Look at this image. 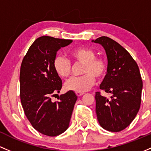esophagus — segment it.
I'll return each instance as SVG.
<instances>
[{"mask_svg":"<svg viewBox=\"0 0 151 151\" xmlns=\"http://www.w3.org/2000/svg\"><path fill=\"white\" fill-rule=\"evenodd\" d=\"M76 95L78 96V97H80V96L83 95L84 93H83V92H76Z\"/></svg>","mask_w":151,"mask_h":151,"instance_id":"esophagus-1","label":"esophagus"}]
</instances>
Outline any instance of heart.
<instances>
[{"label":"heart","mask_w":151,"mask_h":151,"mask_svg":"<svg viewBox=\"0 0 151 151\" xmlns=\"http://www.w3.org/2000/svg\"><path fill=\"white\" fill-rule=\"evenodd\" d=\"M69 55L73 61L83 63L82 73L84 75L68 79L65 83V88L68 91L85 92L94 84L95 77L97 79H102L105 76L106 63L102 59L96 58L95 52L91 49L76 48L70 52ZM53 67L60 77L67 78L70 75L71 63L63 56L58 55L54 58Z\"/></svg>","instance_id":"b5f03b06"}]
</instances>
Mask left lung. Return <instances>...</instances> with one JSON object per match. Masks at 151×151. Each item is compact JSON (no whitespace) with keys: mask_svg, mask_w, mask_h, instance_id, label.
<instances>
[{"mask_svg":"<svg viewBox=\"0 0 151 151\" xmlns=\"http://www.w3.org/2000/svg\"><path fill=\"white\" fill-rule=\"evenodd\" d=\"M92 42L102 45L108 58L107 74L99 86L110 94H95L96 113L101 127L109 132L127 128L139 111L142 81L139 68L130 54L114 40L102 36Z\"/></svg>","mask_w":151,"mask_h":151,"instance_id":"8db88e82","label":"left lung"}]
</instances>
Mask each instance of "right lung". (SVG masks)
Wrapping results in <instances>:
<instances>
[{"mask_svg": "<svg viewBox=\"0 0 151 151\" xmlns=\"http://www.w3.org/2000/svg\"><path fill=\"white\" fill-rule=\"evenodd\" d=\"M72 40L50 36L37 38L29 48L20 68V99L26 117L43 134L55 137L69 127L77 96L68 91L53 102L63 82L53 67L57 52Z\"/></svg>", "mask_w": 151, "mask_h": 151, "instance_id": "obj_1", "label": "right lung"}]
</instances>
